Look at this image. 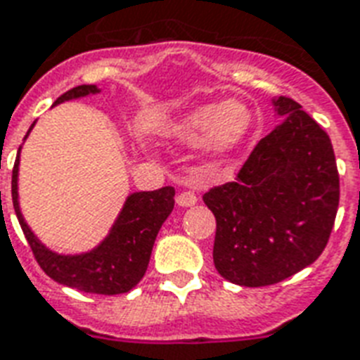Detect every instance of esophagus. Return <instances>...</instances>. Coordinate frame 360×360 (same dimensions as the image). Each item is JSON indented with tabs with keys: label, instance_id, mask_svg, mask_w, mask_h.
I'll return each instance as SVG.
<instances>
[{
	"label": "esophagus",
	"instance_id": "esophagus-1",
	"mask_svg": "<svg viewBox=\"0 0 360 360\" xmlns=\"http://www.w3.org/2000/svg\"><path fill=\"white\" fill-rule=\"evenodd\" d=\"M196 202H198V198H196V194H194V192L185 191L177 194V204H179L181 207H191V205H194Z\"/></svg>",
	"mask_w": 360,
	"mask_h": 360
}]
</instances>
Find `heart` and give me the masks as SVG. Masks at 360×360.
<instances>
[{
    "label": "heart",
    "mask_w": 360,
    "mask_h": 360,
    "mask_svg": "<svg viewBox=\"0 0 360 360\" xmlns=\"http://www.w3.org/2000/svg\"><path fill=\"white\" fill-rule=\"evenodd\" d=\"M253 128L251 109L238 100L224 103H204L181 115L166 128L174 141L196 145L205 141L213 156H226L240 147Z\"/></svg>",
    "instance_id": "heart-1"
}]
</instances>
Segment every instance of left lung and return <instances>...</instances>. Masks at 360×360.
I'll list each match as a JSON object with an SVG mask.
<instances>
[{"instance_id":"1","label":"left lung","mask_w":360,"mask_h":360,"mask_svg":"<svg viewBox=\"0 0 360 360\" xmlns=\"http://www.w3.org/2000/svg\"><path fill=\"white\" fill-rule=\"evenodd\" d=\"M285 117L262 137L234 181L204 194L217 221L213 262L226 281L266 287L319 259L340 202L336 158L326 131L279 96Z\"/></svg>"}]
</instances>
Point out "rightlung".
<instances>
[{"mask_svg": "<svg viewBox=\"0 0 360 360\" xmlns=\"http://www.w3.org/2000/svg\"><path fill=\"white\" fill-rule=\"evenodd\" d=\"M98 92L100 89L96 84H81L60 96L54 105ZM34 126L35 122L30 126L27 134ZM18 164L20 149L16 155L11 181L13 205L22 232L34 251L35 260L46 276L65 287L92 295H122L134 289L147 271L158 230L174 210V186H162L158 191L149 192H134L126 198L117 221L100 245H96L89 253L58 255L37 240V236L32 232L22 217L18 205Z\"/></svg>", "mask_w": 360, "mask_h": 360, "instance_id": "1", "label": "right lung"}]
</instances>
